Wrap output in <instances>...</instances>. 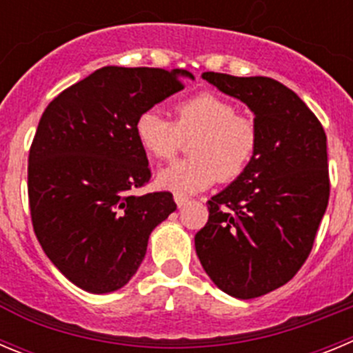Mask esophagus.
<instances>
[{
    "label": "esophagus",
    "mask_w": 353,
    "mask_h": 353,
    "mask_svg": "<svg viewBox=\"0 0 353 353\" xmlns=\"http://www.w3.org/2000/svg\"><path fill=\"white\" fill-rule=\"evenodd\" d=\"M173 198H174V203H176L179 206H183L187 203V199H189L183 192H174Z\"/></svg>",
    "instance_id": "1"
}]
</instances>
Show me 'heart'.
I'll return each mask as SVG.
<instances>
[{"label": "heart", "mask_w": 353, "mask_h": 353, "mask_svg": "<svg viewBox=\"0 0 353 353\" xmlns=\"http://www.w3.org/2000/svg\"><path fill=\"white\" fill-rule=\"evenodd\" d=\"M174 121L159 110H143L134 134L145 154L168 161L190 140L194 157L171 164L157 174V183L176 192H199L221 182H234L248 170L259 147L254 119L238 113L232 101L213 92H198L173 106Z\"/></svg>", "instance_id": "b5f03b06"}]
</instances>
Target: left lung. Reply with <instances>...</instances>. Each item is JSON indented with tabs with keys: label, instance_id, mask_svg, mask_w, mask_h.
Listing matches in <instances>:
<instances>
[{
	"label": "left lung",
	"instance_id": "obj_1",
	"mask_svg": "<svg viewBox=\"0 0 353 353\" xmlns=\"http://www.w3.org/2000/svg\"><path fill=\"white\" fill-rule=\"evenodd\" d=\"M203 79L255 113L259 147L240 179L208 201L196 254L219 289L254 299L292 280L312 252L331 190L327 138L315 113L276 80L213 71Z\"/></svg>",
	"mask_w": 353,
	"mask_h": 353
}]
</instances>
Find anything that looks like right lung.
Segmentation results:
<instances>
[{"label": "right lung", "mask_w": 353, "mask_h": 353, "mask_svg": "<svg viewBox=\"0 0 353 353\" xmlns=\"http://www.w3.org/2000/svg\"><path fill=\"white\" fill-rule=\"evenodd\" d=\"M189 71L105 66L45 108L29 148L31 222L54 266L92 294L121 289L138 271L155 225L176 210L150 182L134 134L143 110L182 90Z\"/></svg>", "instance_id": "obj_1"}]
</instances>
